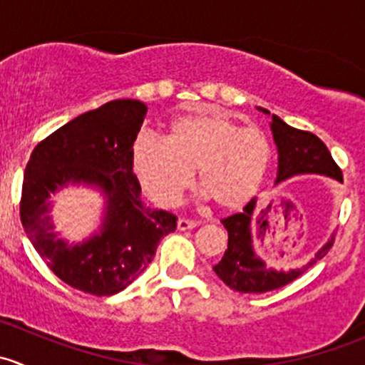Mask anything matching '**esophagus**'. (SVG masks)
<instances>
[{
    "mask_svg": "<svg viewBox=\"0 0 365 365\" xmlns=\"http://www.w3.org/2000/svg\"><path fill=\"white\" fill-rule=\"evenodd\" d=\"M197 226L196 220H190V219H178V230L180 231H189L194 230Z\"/></svg>",
    "mask_w": 365,
    "mask_h": 365,
    "instance_id": "34e87169",
    "label": "esophagus"
}]
</instances>
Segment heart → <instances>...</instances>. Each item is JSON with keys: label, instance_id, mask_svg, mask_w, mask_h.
Wrapping results in <instances>:
<instances>
[{"label": "heart", "instance_id": "b5f03b06", "mask_svg": "<svg viewBox=\"0 0 365 365\" xmlns=\"http://www.w3.org/2000/svg\"><path fill=\"white\" fill-rule=\"evenodd\" d=\"M270 162L272 146L263 132L242 128L210 108L176 118L168 139L143 134L132 146L135 175L160 206L178 203L196 169L201 189L217 208H244L259 190Z\"/></svg>", "mask_w": 365, "mask_h": 365}]
</instances>
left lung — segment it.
Instances as JSON below:
<instances>
[{
  "label": "left lung",
  "instance_id": "left-lung-1",
  "mask_svg": "<svg viewBox=\"0 0 365 365\" xmlns=\"http://www.w3.org/2000/svg\"><path fill=\"white\" fill-rule=\"evenodd\" d=\"M272 132H274L275 145L279 150L277 183L295 175H305V173L327 175L342 182L341 168L332 159L329 148L318 135L289 127L279 116H272ZM254 208H256V197H252L245 205L244 212L233 213L220 220L227 230V251L224 252L222 259L213 267V270L219 275L220 281L235 292L267 293L282 288L300 277L332 247L334 237L304 268L289 272L274 270L267 261L261 259L254 252V237L259 240L264 224L263 220L254 217Z\"/></svg>",
  "mask_w": 365,
  "mask_h": 365
}]
</instances>
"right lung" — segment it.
<instances>
[{
	"label": "right lung",
	"instance_id": "1",
	"mask_svg": "<svg viewBox=\"0 0 365 365\" xmlns=\"http://www.w3.org/2000/svg\"><path fill=\"white\" fill-rule=\"evenodd\" d=\"M146 111L143 102L121 98L81 114L42 139L24 169V231L54 275L79 292L108 297L125 289L152 263L160 238L176 230V215L139 200L132 146ZM68 181L97 185L110 200L103 233L81 246L56 239L46 215L48 194Z\"/></svg>",
	"mask_w": 365,
	"mask_h": 365
}]
</instances>
